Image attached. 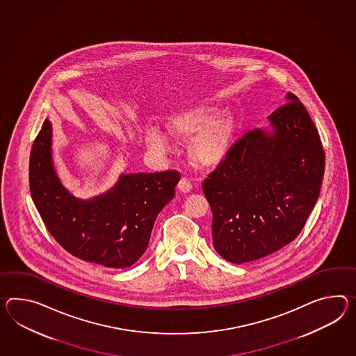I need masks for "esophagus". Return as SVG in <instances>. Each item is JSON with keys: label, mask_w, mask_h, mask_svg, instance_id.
<instances>
[{"label": "esophagus", "mask_w": 356, "mask_h": 356, "mask_svg": "<svg viewBox=\"0 0 356 356\" xmlns=\"http://www.w3.org/2000/svg\"><path fill=\"white\" fill-rule=\"evenodd\" d=\"M177 186H179V191L182 193H189L191 191V182L186 177H182Z\"/></svg>", "instance_id": "esophagus-1"}]
</instances>
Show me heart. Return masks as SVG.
Segmentation results:
<instances>
[{
    "label": "heart",
    "mask_w": 356,
    "mask_h": 356,
    "mask_svg": "<svg viewBox=\"0 0 356 356\" xmlns=\"http://www.w3.org/2000/svg\"><path fill=\"white\" fill-rule=\"evenodd\" d=\"M216 106H200L176 114L167 122V130L175 139L191 141V156L204 168L220 165L232 145L235 122L232 117H221ZM145 143L150 150L165 153L168 138L158 129L147 130Z\"/></svg>",
    "instance_id": "obj_1"
}]
</instances>
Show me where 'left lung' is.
<instances>
[{"mask_svg":"<svg viewBox=\"0 0 356 356\" xmlns=\"http://www.w3.org/2000/svg\"><path fill=\"white\" fill-rule=\"evenodd\" d=\"M269 115L273 131H250L203 181L212 241L229 262L279 251L301 233L321 191L325 156L297 96Z\"/></svg>","mask_w":356,"mask_h":356,"instance_id":"obj_1","label":"left lung"}]
</instances>
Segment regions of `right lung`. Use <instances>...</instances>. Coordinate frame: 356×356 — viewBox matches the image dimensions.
<instances>
[{
  "mask_svg": "<svg viewBox=\"0 0 356 356\" xmlns=\"http://www.w3.org/2000/svg\"><path fill=\"white\" fill-rule=\"evenodd\" d=\"M51 122L46 120L29 158V188L35 209L55 241L79 260L123 269L145 252L158 213L174 198L180 174H122L111 191L79 200L54 168Z\"/></svg>",
  "mask_w": 356,
  "mask_h": 356,
  "instance_id": "1",
  "label": "right lung"
}]
</instances>
